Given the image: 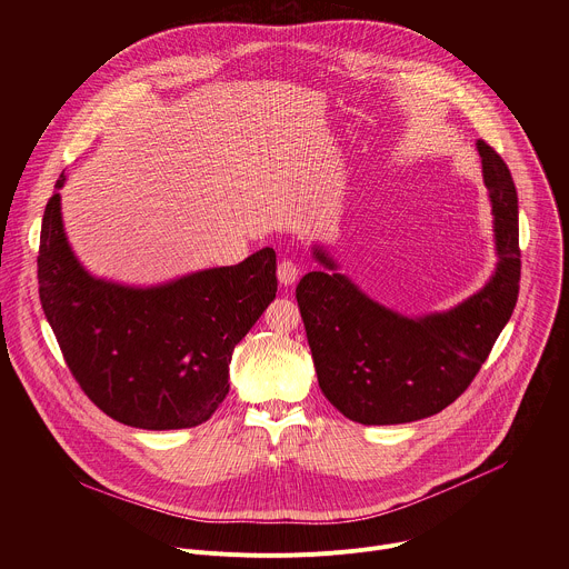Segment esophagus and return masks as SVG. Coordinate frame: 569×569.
<instances>
[{
	"label": "esophagus",
	"mask_w": 569,
	"mask_h": 569,
	"mask_svg": "<svg viewBox=\"0 0 569 569\" xmlns=\"http://www.w3.org/2000/svg\"><path fill=\"white\" fill-rule=\"evenodd\" d=\"M277 277H279V283H281V286H292V283L299 279V268H297V263L283 259V261L279 263V268H277Z\"/></svg>",
	"instance_id": "1"
}]
</instances>
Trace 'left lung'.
<instances>
[{
  "instance_id": "left-lung-1",
  "label": "left lung",
  "mask_w": 569,
  "mask_h": 569,
  "mask_svg": "<svg viewBox=\"0 0 569 569\" xmlns=\"http://www.w3.org/2000/svg\"><path fill=\"white\" fill-rule=\"evenodd\" d=\"M483 184L493 211L496 270L448 310L400 315L371 299L315 242L319 270L297 286V303L321 393L362 426H398L455 402L511 319L520 290L518 193L502 157L481 139Z\"/></svg>"
}]
</instances>
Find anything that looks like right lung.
<instances>
[{
    "instance_id": "obj_1",
    "label": "right lung",
    "mask_w": 569,
    "mask_h": 569,
    "mask_svg": "<svg viewBox=\"0 0 569 569\" xmlns=\"http://www.w3.org/2000/svg\"><path fill=\"white\" fill-rule=\"evenodd\" d=\"M67 176L47 202L38 283L62 356L90 400L139 430L204 423L229 393L233 347L277 297V254L204 268L152 286L92 274L62 222Z\"/></svg>"
}]
</instances>
